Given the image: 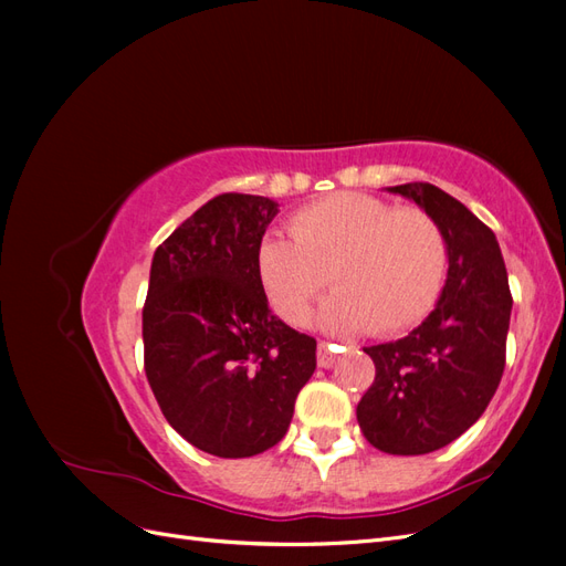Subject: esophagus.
Segmentation results:
<instances>
[{
	"instance_id": "1",
	"label": "esophagus",
	"mask_w": 566,
	"mask_h": 566,
	"mask_svg": "<svg viewBox=\"0 0 566 566\" xmlns=\"http://www.w3.org/2000/svg\"><path fill=\"white\" fill-rule=\"evenodd\" d=\"M316 361L321 368H331L335 364V349L328 342H318V349H316Z\"/></svg>"
}]
</instances>
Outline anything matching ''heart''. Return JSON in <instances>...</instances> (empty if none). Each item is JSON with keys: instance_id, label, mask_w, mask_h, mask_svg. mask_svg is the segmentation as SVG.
Here are the masks:
<instances>
[{"instance_id": "heart-1", "label": "heart", "mask_w": 566, "mask_h": 566, "mask_svg": "<svg viewBox=\"0 0 566 566\" xmlns=\"http://www.w3.org/2000/svg\"><path fill=\"white\" fill-rule=\"evenodd\" d=\"M293 241L266 235L254 271L271 312L290 325L321 306L323 328L391 337L418 325L447 279V241L420 208H394L368 193H331L304 205L287 221Z\"/></svg>"}]
</instances>
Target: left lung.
<instances>
[{
  "label": "left lung",
  "instance_id": "1",
  "mask_svg": "<svg viewBox=\"0 0 566 566\" xmlns=\"http://www.w3.org/2000/svg\"><path fill=\"white\" fill-rule=\"evenodd\" d=\"M430 214L449 248L437 310L397 342L364 352L375 380L356 406L364 437L391 455L443 449L482 418L505 368L512 295L493 231L441 188H389Z\"/></svg>",
  "mask_w": 566,
  "mask_h": 566
}]
</instances>
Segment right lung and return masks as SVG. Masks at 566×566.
Instances as JSON below:
<instances>
[{
  "mask_svg": "<svg viewBox=\"0 0 566 566\" xmlns=\"http://www.w3.org/2000/svg\"><path fill=\"white\" fill-rule=\"evenodd\" d=\"M279 205L221 193L158 245L144 302V368L196 449L250 458L285 437L316 339L273 316L254 254Z\"/></svg>",
  "mask_w": 566,
  "mask_h": 566,
  "instance_id": "add662e5",
  "label": "right lung"
}]
</instances>
